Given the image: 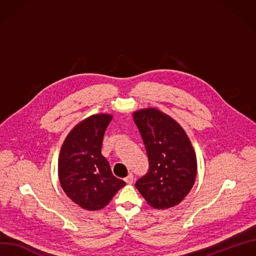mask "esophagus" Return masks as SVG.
<instances>
[{
    "label": "esophagus",
    "mask_w": 256,
    "mask_h": 256,
    "mask_svg": "<svg viewBox=\"0 0 256 256\" xmlns=\"http://www.w3.org/2000/svg\"><path fill=\"white\" fill-rule=\"evenodd\" d=\"M124 180H126V184H132V182H134V176H132V174H130L124 178Z\"/></svg>",
    "instance_id": "esophagus-1"
}]
</instances>
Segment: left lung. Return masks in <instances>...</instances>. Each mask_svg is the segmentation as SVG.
<instances>
[{"mask_svg": "<svg viewBox=\"0 0 256 256\" xmlns=\"http://www.w3.org/2000/svg\"><path fill=\"white\" fill-rule=\"evenodd\" d=\"M132 116L149 159V170L136 188L150 206L174 207L189 194L197 174L190 138L174 118L156 108L138 110Z\"/></svg>", "mask_w": 256, "mask_h": 256, "instance_id": "1", "label": "left lung"}]
</instances>
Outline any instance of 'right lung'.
I'll return each instance as SVG.
<instances>
[{
  "instance_id": "add662e5",
  "label": "right lung",
  "mask_w": 256,
  "mask_h": 256,
  "mask_svg": "<svg viewBox=\"0 0 256 256\" xmlns=\"http://www.w3.org/2000/svg\"><path fill=\"white\" fill-rule=\"evenodd\" d=\"M113 116L95 114L68 134L58 159V176L68 198L86 210L102 209L126 186L113 176L101 154L105 130Z\"/></svg>"
}]
</instances>
